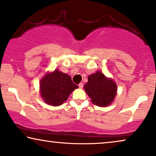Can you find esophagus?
<instances>
[{
    "mask_svg": "<svg viewBox=\"0 0 156 156\" xmlns=\"http://www.w3.org/2000/svg\"><path fill=\"white\" fill-rule=\"evenodd\" d=\"M83 86H84V84H83V83H80V84H79V87L80 88H83Z\"/></svg>",
    "mask_w": 156,
    "mask_h": 156,
    "instance_id": "1",
    "label": "esophagus"
}]
</instances>
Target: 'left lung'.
<instances>
[{"label":"left lung","mask_w":156,"mask_h":156,"mask_svg":"<svg viewBox=\"0 0 156 156\" xmlns=\"http://www.w3.org/2000/svg\"><path fill=\"white\" fill-rule=\"evenodd\" d=\"M84 88L93 104L99 107L110 105L118 90L116 83L99 71L88 76V82L84 84Z\"/></svg>","instance_id":"8db88e82"}]
</instances>
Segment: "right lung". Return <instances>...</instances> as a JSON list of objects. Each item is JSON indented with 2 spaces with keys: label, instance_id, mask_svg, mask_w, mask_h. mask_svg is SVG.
<instances>
[{
  "label": "right lung",
  "instance_id": "add662e5",
  "mask_svg": "<svg viewBox=\"0 0 156 156\" xmlns=\"http://www.w3.org/2000/svg\"><path fill=\"white\" fill-rule=\"evenodd\" d=\"M77 88L69 75L58 69L46 74L40 81L41 98L46 104L52 106L63 104L71 93Z\"/></svg>",
  "mask_w": 156,
  "mask_h": 156
}]
</instances>
